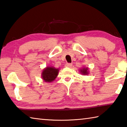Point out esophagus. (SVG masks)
<instances>
[{
  "instance_id": "34e87169",
  "label": "esophagus",
  "mask_w": 127,
  "mask_h": 127,
  "mask_svg": "<svg viewBox=\"0 0 127 127\" xmlns=\"http://www.w3.org/2000/svg\"><path fill=\"white\" fill-rule=\"evenodd\" d=\"M72 64H65V67H72Z\"/></svg>"
}]
</instances>
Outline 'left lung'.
Returning a JSON list of instances; mask_svg holds the SVG:
<instances>
[{"label":"left lung","instance_id":"obj_1","mask_svg":"<svg viewBox=\"0 0 127 127\" xmlns=\"http://www.w3.org/2000/svg\"><path fill=\"white\" fill-rule=\"evenodd\" d=\"M79 71H80V74L83 75H87L89 74V68L88 67H83V68H80Z\"/></svg>","mask_w":127,"mask_h":127}]
</instances>
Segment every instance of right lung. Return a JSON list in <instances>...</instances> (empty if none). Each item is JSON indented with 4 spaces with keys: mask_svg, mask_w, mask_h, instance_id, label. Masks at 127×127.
<instances>
[{
    "mask_svg": "<svg viewBox=\"0 0 127 127\" xmlns=\"http://www.w3.org/2000/svg\"><path fill=\"white\" fill-rule=\"evenodd\" d=\"M59 70V68H56L53 66H47L42 71V79L46 83H51L57 77Z\"/></svg>",
    "mask_w": 127,
    "mask_h": 127,
    "instance_id": "obj_1",
    "label": "right lung"
}]
</instances>
